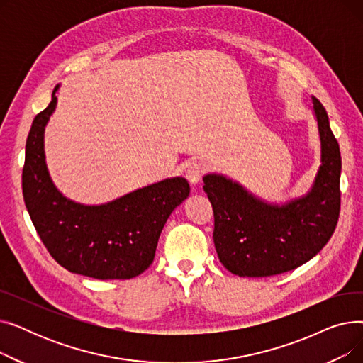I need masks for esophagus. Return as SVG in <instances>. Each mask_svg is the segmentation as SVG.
I'll use <instances>...</instances> for the list:
<instances>
[{
  "label": "esophagus",
  "mask_w": 363,
  "mask_h": 363,
  "mask_svg": "<svg viewBox=\"0 0 363 363\" xmlns=\"http://www.w3.org/2000/svg\"><path fill=\"white\" fill-rule=\"evenodd\" d=\"M203 174H204V166L200 162H191L188 164V169L185 172L186 179L189 181V184H191V185L200 184V181L203 178Z\"/></svg>",
  "instance_id": "34e87169"
}]
</instances>
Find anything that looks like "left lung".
Wrapping results in <instances>:
<instances>
[{
	"mask_svg": "<svg viewBox=\"0 0 363 363\" xmlns=\"http://www.w3.org/2000/svg\"><path fill=\"white\" fill-rule=\"evenodd\" d=\"M320 164L306 194L268 201L238 181L211 172L203 177L213 206V241L225 268L238 277H272L315 257L331 238L340 213V147L328 114L313 97Z\"/></svg>",
	"mask_w": 363,
	"mask_h": 363,
	"instance_id": "1",
	"label": "left lung"
}]
</instances>
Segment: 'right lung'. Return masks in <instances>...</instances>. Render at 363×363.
Segmentation results:
<instances>
[{
    "label": "right lung",
    "instance_id": "1",
    "mask_svg": "<svg viewBox=\"0 0 363 363\" xmlns=\"http://www.w3.org/2000/svg\"><path fill=\"white\" fill-rule=\"evenodd\" d=\"M36 114L26 141L23 199L35 230L54 260L73 274L95 279H130L155 260L170 213L189 196L182 177L166 178L103 204L67 199L51 179L44 133L57 107L55 94Z\"/></svg>",
    "mask_w": 363,
    "mask_h": 363
}]
</instances>
